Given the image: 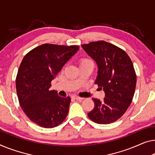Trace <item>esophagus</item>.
<instances>
[{
  "label": "esophagus",
  "instance_id": "34e87169",
  "mask_svg": "<svg viewBox=\"0 0 155 155\" xmlns=\"http://www.w3.org/2000/svg\"><path fill=\"white\" fill-rule=\"evenodd\" d=\"M71 98L74 99V100H78V101H81V100H82L83 99H84V98L80 97L77 96V95H73L72 97H71Z\"/></svg>",
  "mask_w": 155,
  "mask_h": 155
}]
</instances>
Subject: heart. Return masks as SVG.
I'll return each instance as SVG.
<instances>
[{
	"label": "heart",
	"instance_id": "obj_1",
	"mask_svg": "<svg viewBox=\"0 0 155 155\" xmlns=\"http://www.w3.org/2000/svg\"><path fill=\"white\" fill-rule=\"evenodd\" d=\"M79 63L80 65L85 64H93L90 58H81L79 61Z\"/></svg>",
	"mask_w": 155,
	"mask_h": 155
}]
</instances>
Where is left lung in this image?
Listing matches in <instances>:
<instances>
[{
    "instance_id": "1",
    "label": "left lung",
    "mask_w": 155,
    "mask_h": 155,
    "mask_svg": "<svg viewBox=\"0 0 155 155\" xmlns=\"http://www.w3.org/2000/svg\"><path fill=\"white\" fill-rule=\"evenodd\" d=\"M81 46L97 64L94 84L105 92L103 101L92 98L94 107L87 116L97 124L112 123L120 118L132 101L137 84L133 63L124 50L107 41Z\"/></svg>"
}]
</instances>
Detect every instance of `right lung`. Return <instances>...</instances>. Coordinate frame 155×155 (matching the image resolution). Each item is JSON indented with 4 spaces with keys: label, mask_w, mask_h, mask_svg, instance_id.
<instances>
[{
    "label": "right lung",
    "mask_w": 155,
    "mask_h": 155,
    "mask_svg": "<svg viewBox=\"0 0 155 155\" xmlns=\"http://www.w3.org/2000/svg\"><path fill=\"white\" fill-rule=\"evenodd\" d=\"M78 46L44 44L23 58L16 78V88L23 111L34 123L44 128L61 124L68 114L70 97H61L50 91L51 82Z\"/></svg>",
    "instance_id": "1"
}]
</instances>
